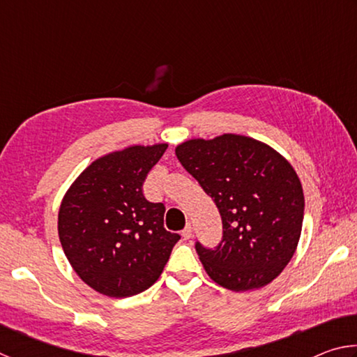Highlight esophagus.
Masks as SVG:
<instances>
[{"label":"esophagus","mask_w":357,"mask_h":357,"mask_svg":"<svg viewBox=\"0 0 357 357\" xmlns=\"http://www.w3.org/2000/svg\"><path fill=\"white\" fill-rule=\"evenodd\" d=\"M181 234H183L184 239H190L192 238V225L189 223V225H185V228L181 231Z\"/></svg>","instance_id":"34e87169"}]
</instances>
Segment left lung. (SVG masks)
Segmentation results:
<instances>
[{
	"instance_id": "obj_1",
	"label": "left lung",
	"mask_w": 357,
	"mask_h": 357,
	"mask_svg": "<svg viewBox=\"0 0 357 357\" xmlns=\"http://www.w3.org/2000/svg\"><path fill=\"white\" fill-rule=\"evenodd\" d=\"M176 155L222 217L219 244L195 243L208 275L231 291L273 282L291 259L304 220L294 168L268 144L233 134L189 140Z\"/></svg>"
}]
</instances>
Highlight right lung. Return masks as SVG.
Returning <instances> with one entry per match:
<instances>
[{
	"label": "right lung",
	"instance_id": "right-lung-1",
	"mask_svg": "<svg viewBox=\"0 0 357 357\" xmlns=\"http://www.w3.org/2000/svg\"><path fill=\"white\" fill-rule=\"evenodd\" d=\"M168 144L130 146L94 160L66 193L58 214L63 250L78 277L110 298H129L159 279L179 234L164 227V203L143 183Z\"/></svg>",
	"mask_w": 357,
	"mask_h": 357
}]
</instances>
